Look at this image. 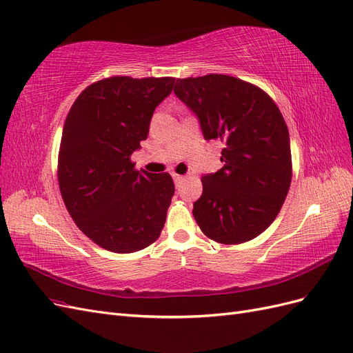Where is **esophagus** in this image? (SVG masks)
<instances>
[{
	"mask_svg": "<svg viewBox=\"0 0 353 353\" xmlns=\"http://www.w3.org/2000/svg\"><path fill=\"white\" fill-rule=\"evenodd\" d=\"M171 176H173V180H174L176 185H179L180 182H183V180H185V176H180V174H177V173H173Z\"/></svg>",
	"mask_w": 353,
	"mask_h": 353,
	"instance_id": "obj_1",
	"label": "esophagus"
}]
</instances>
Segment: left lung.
Returning <instances> with one entry per match:
<instances>
[{
  "mask_svg": "<svg viewBox=\"0 0 353 353\" xmlns=\"http://www.w3.org/2000/svg\"><path fill=\"white\" fill-rule=\"evenodd\" d=\"M174 93L198 117L205 140L223 143V167L201 179L198 226L226 245L259 236L276 219L293 176L283 114L260 87L230 75L179 78Z\"/></svg>",
  "mask_w": 353,
  "mask_h": 353,
  "instance_id": "8db88e82",
  "label": "left lung"
}]
</instances>
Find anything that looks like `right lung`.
<instances>
[{
	"mask_svg": "<svg viewBox=\"0 0 353 353\" xmlns=\"http://www.w3.org/2000/svg\"><path fill=\"white\" fill-rule=\"evenodd\" d=\"M176 78L110 77L90 84L66 117L57 180L66 210L94 244L134 253L154 244L174 195L168 173L134 168L155 108Z\"/></svg>",
	"mask_w": 353,
	"mask_h": 353,
	"instance_id": "right-lung-1",
	"label": "right lung"
}]
</instances>
